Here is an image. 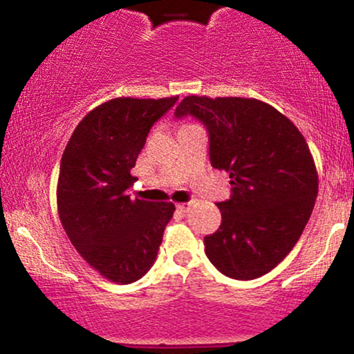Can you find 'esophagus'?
Returning <instances> with one entry per match:
<instances>
[{"mask_svg": "<svg viewBox=\"0 0 354 354\" xmlns=\"http://www.w3.org/2000/svg\"><path fill=\"white\" fill-rule=\"evenodd\" d=\"M191 205H193V201H188V203H180V205H178V209H180L181 213H188V211L191 209Z\"/></svg>", "mask_w": 354, "mask_h": 354, "instance_id": "esophagus-1", "label": "esophagus"}]
</instances>
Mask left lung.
Masks as SVG:
<instances>
[{
  "label": "left lung",
  "instance_id": "1",
  "mask_svg": "<svg viewBox=\"0 0 354 354\" xmlns=\"http://www.w3.org/2000/svg\"><path fill=\"white\" fill-rule=\"evenodd\" d=\"M176 118L191 115L209 133L213 168L230 173L231 198L218 203L221 226L205 253L233 279L259 278L286 258L318 196V171L306 140L283 113L254 98L186 96Z\"/></svg>",
  "mask_w": 354,
  "mask_h": 354
}]
</instances>
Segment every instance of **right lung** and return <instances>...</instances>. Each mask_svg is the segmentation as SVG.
Segmentation results:
<instances>
[{"mask_svg": "<svg viewBox=\"0 0 354 354\" xmlns=\"http://www.w3.org/2000/svg\"><path fill=\"white\" fill-rule=\"evenodd\" d=\"M176 101L109 100L80 121L61 156L59 221L81 258L111 283L148 273L173 218V203L131 200L126 189L149 129Z\"/></svg>", "mask_w": 354, "mask_h": 354, "instance_id": "1", "label": "right lung"}]
</instances>
